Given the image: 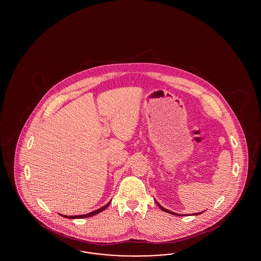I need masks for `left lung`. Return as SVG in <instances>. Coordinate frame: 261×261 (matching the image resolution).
Wrapping results in <instances>:
<instances>
[{"label":"left lung","mask_w":261,"mask_h":261,"mask_svg":"<svg viewBox=\"0 0 261 261\" xmlns=\"http://www.w3.org/2000/svg\"><path fill=\"white\" fill-rule=\"evenodd\" d=\"M154 200H155V199H154ZM155 202H156V204H157V205H159V207H160V208H161V210H162L163 212H166V213H167V214H173V215H178V216H180V215H181V214H175V213H173V212H171V211H168V210H166V208H165V207H164L163 205H160V204H159L158 202H157L156 200H155ZM203 213H204V212H203ZM202 214V213H199V214H191V215H199V214ZM184 216H185V215H184Z\"/></svg>","instance_id":"1"}]
</instances>
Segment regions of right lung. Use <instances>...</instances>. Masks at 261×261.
<instances>
[{
	"mask_svg": "<svg viewBox=\"0 0 261 261\" xmlns=\"http://www.w3.org/2000/svg\"><path fill=\"white\" fill-rule=\"evenodd\" d=\"M112 201V200H111ZM111 201H109L107 204L105 205H103L102 207H100V208H98V210H95L94 212H92V213H90V214H82V215H70V216H68V215H64V214H60L61 216H63V217H66V218H69V219H75V218H86V217H90V216H94L95 214H99V213H101L103 212L106 207H108V205H110Z\"/></svg>",
	"mask_w": 261,
	"mask_h": 261,
	"instance_id": "right-lung-1",
	"label": "right lung"
}]
</instances>
